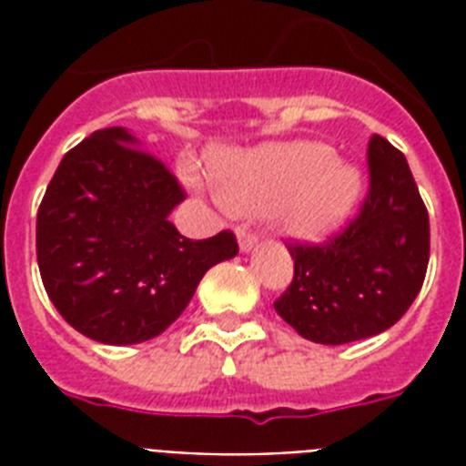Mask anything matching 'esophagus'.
<instances>
[{
	"mask_svg": "<svg viewBox=\"0 0 466 466\" xmlns=\"http://www.w3.org/2000/svg\"><path fill=\"white\" fill-rule=\"evenodd\" d=\"M256 244H258V237H256L254 232H244V229H239V248H241V254H248V251H254Z\"/></svg>",
	"mask_w": 466,
	"mask_h": 466,
	"instance_id": "34e87169",
	"label": "esophagus"
}]
</instances>
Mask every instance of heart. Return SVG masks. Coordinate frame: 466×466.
<instances>
[{
  "mask_svg": "<svg viewBox=\"0 0 466 466\" xmlns=\"http://www.w3.org/2000/svg\"><path fill=\"white\" fill-rule=\"evenodd\" d=\"M212 183L227 210L266 215L295 241H324L350 218L362 193L353 161L324 142L261 145L218 159Z\"/></svg>",
  "mask_w": 466,
  "mask_h": 466,
  "instance_id": "b5f03b06",
  "label": "heart"
}]
</instances>
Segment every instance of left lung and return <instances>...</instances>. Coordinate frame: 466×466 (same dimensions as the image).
Returning a JSON list of instances; mask_svg holds the SVG:
<instances>
[{
    "label": "left lung",
    "mask_w": 466,
    "mask_h": 466,
    "mask_svg": "<svg viewBox=\"0 0 466 466\" xmlns=\"http://www.w3.org/2000/svg\"><path fill=\"white\" fill-rule=\"evenodd\" d=\"M358 219L321 247H290L295 278L276 311L307 340L340 346L387 331L419 295L431 254L428 210L406 157L375 135Z\"/></svg>",
    "instance_id": "1"
}]
</instances>
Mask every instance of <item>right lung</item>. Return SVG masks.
Listing matches in <instances>:
<instances>
[{
    "label": "right lung",
    "instance_id": "add662e5",
    "mask_svg": "<svg viewBox=\"0 0 466 466\" xmlns=\"http://www.w3.org/2000/svg\"><path fill=\"white\" fill-rule=\"evenodd\" d=\"M183 188L126 127L91 133L62 157L35 222L43 285L86 339L133 346L188 307L212 266L239 254L232 232L186 239L168 215Z\"/></svg>",
    "mask_w": 466,
    "mask_h": 466
}]
</instances>
